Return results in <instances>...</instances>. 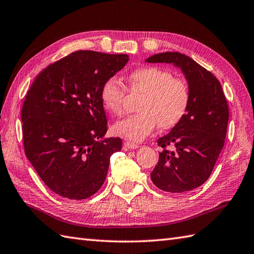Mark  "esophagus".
I'll use <instances>...</instances> for the list:
<instances>
[{
    "mask_svg": "<svg viewBox=\"0 0 254 254\" xmlns=\"http://www.w3.org/2000/svg\"><path fill=\"white\" fill-rule=\"evenodd\" d=\"M124 145H125V149L126 150H134V149H138L139 148V144L130 142V141L124 142Z\"/></svg>",
    "mask_w": 254,
    "mask_h": 254,
    "instance_id": "34e87169",
    "label": "esophagus"
}]
</instances>
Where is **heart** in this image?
Segmentation results:
<instances>
[{"label":"heart","mask_w":254,"mask_h":254,"mask_svg":"<svg viewBox=\"0 0 254 254\" xmlns=\"http://www.w3.org/2000/svg\"><path fill=\"white\" fill-rule=\"evenodd\" d=\"M129 90L143 93L138 102L139 112L117 122L113 130L131 141H142L157 125L164 130L176 127L188 112L189 84L162 67L146 66L131 71ZM126 93L123 82L117 77H110L101 87V102L111 114L120 116L124 113Z\"/></svg>","instance_id":"heart-1"}]
</instances>
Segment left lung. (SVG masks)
<instances>
[{
    "label": "left lung",
    "mask_w": 254,
    "mask_h": 254,
    "mask_svg": "<svg viewBox=\"0 0 254 254\" xmlns=\"http://www.w3.org/2000/svg\"><path fill=\"white\" fill-rule=\"evenodd\" d=\"M145 62L179 67L191 95L183 121L157 140L163 151L151 173L152 183L172 193L193 190L210 177L223 150L229 117L226 98L217 78L187 55L159 53ZM168 145L174 146L172 151L166 149Z\"/></svg>",
    "instance_id": "obj_1"
}]
</instances>
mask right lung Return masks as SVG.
I'll list each match as a JSON object with an SVG mask.
<instances>
[{
	"instance_id": "right-lung-1",
	"label": "right lung",
	"mask_w": 254,
	"mask_h": 254,
	"mask_svg": "<svg viewBox=\"0 0 254 254\" xmlns=\"http://www.w3.org/2000/svg\"><path fill=\"white\" fill-rule=\"evenodd\" d=\"M127 54L76 51L33 80L21 110L27 159L61 196L83 200L102 187L121 138H106L103 82L129 61Z\"/></svg>"
}]
</instances>
